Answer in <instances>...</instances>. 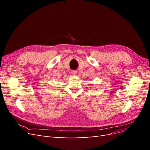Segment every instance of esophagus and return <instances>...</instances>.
<instances>
[{"instance_id": "obj_1", "label": "esophagus", "mask_w": 150, "mask_h": 150, "mask_svg": "<svg viewBox=\"0 0 150 150\" xmlns=\"http://www.w3.org/2000/svg\"><path fill=\"white\" fill-rule=\"evenodd\" d=\"M71 74L72 75H76L77 74V71H71Z\"/></svg>"}]
</instances>
